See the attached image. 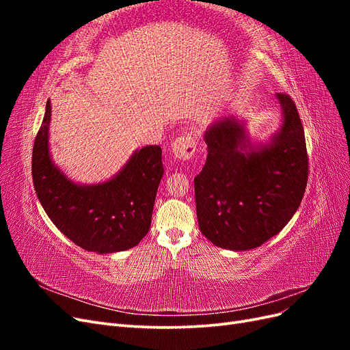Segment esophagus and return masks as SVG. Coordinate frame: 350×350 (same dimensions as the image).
Wrapping results in <instances>:
<instances>
[{
  "label": "esophagus",
  "mask_w": 350,
  "mask_h": 350,
  "mask_svg": "<svg viewBox=\"0 0 350 350\" xmlns=\"http://www.w3.org/2000/svg\"><path fill=\"white\" fill-rule=\"evenodd\" d=\"M196 142L191 134H184L172 143V154L179 161H188L196 153Z\"/></svg>",
  "instance_id": "esophagus-1"
}]
</instances>
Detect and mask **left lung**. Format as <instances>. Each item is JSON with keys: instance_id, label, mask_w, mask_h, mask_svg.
I'll return each instance as SVG.
<instances>
[{"instance_id": "1", "label": "left lung", "mask_w": 350, "mask_h": 350, "mask_svg": "<svg viewBox=\"0 0 350 350\" xmlns=\"http://www.w3.org/2000/svg\"><path fill=\"white\" fill-rule=\"evenodd\" d=\"M280 129L266 143L250 140L247 121L219 118L204 133L206 165L196 178L201 234L216 247L247 251L278 235L298 210L308 156L304 126L293 100L278 93Z\"/></svg>"}]
</instances>
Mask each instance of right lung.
<instances>
[{"label": "right lung", "mask_w": 350, "mask_h": 350, "mask_svg": "<svg viewBox=\"0 0 350 350\" xmlns=\"http://www.w3.org/2000/svg\"><path fill=\"white\" fill-rule=\"evenodd\" d=\"M51 100L31 153V176L45 213L76 245L98 254L135 247L150 229L157 187L163 176L162 149H137L108 181H72L49 152Z\"/></svg>", "instance_id": "obj_1"}]
</instances>
